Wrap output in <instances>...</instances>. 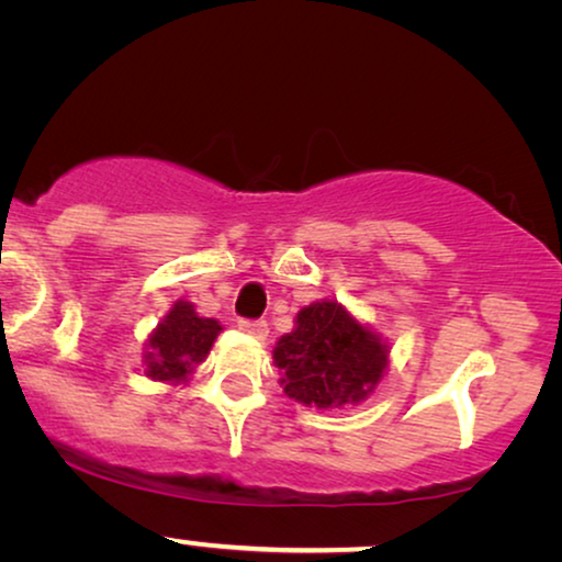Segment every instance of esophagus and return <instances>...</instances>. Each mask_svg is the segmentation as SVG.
Segmentation results:
<instances>
[{
    "mask_svg": "<svg viewBox=\"0 0 562 562\" xmlns=\"http://www.w3.org/2000/svg\"><path fill=\"white\" fill-rule=\"evenodd\" d=\"M237 327H240L245 335L256 337V340H266L268 337V325L263 319H240V325Z\"/></svg>",
    "mask_w": 562,
    "mask_h": 562,
    "instance_id": "1",
    "label": "esophagus"
}]
</instances>
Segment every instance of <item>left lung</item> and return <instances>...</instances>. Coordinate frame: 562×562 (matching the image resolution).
I'll use <instances>...</instances> for the list:
<instances>
[{"label":"left lung","mask_w":562,"mask_h":562,"mask_svg":"<svg viewBox=\"0 0 562 562\" xmlns=\"http://www.w3.org/2000/svg\"><path fill=\"white\" fill-rule=\"evenodd\" d=\"M283 394L317 409L360 404L383 379L389 345L342 304L322 299L296 314L294 333L273 348Z\"/></svg>","instance_id":"8db88e82"}]
</instances>
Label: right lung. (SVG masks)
I'll list each match as a JSON object with an SVG mask.
<instances>
[{
    "label": "right lung",
    "instance_id": "1",
    "mask_svg": "<svg viewBox=\"0 0 562 562\" xmlns=\"http://www.w3.org/2000/svg\"><path fill=\"white\" fill-rule=\"evenodd\" d=\"M220 333L217 319L199 317L194 304L179 299L148 337L145 375L153 381L187 383L194 368L210 356Z\"/></svg>",
    "mask_w": 562,
    "mask_h": 562
}]
</instances>
